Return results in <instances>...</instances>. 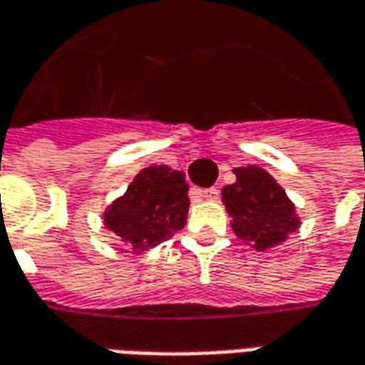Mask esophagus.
Wrapping results in <instances>:
<instances>
[{
  "label": "esophagus",
  "instance_id": "esophagus-1",
  "mask_svg": "<svg viewBox=\"0 0 365 365\" xmlns=\"http://www.w3.org/2000/svg\"><path fill=\"white\" fill-rule=\"evenodd\" d=\"M200 195L203 200H209V201H215L219 197V190L215 187H207V190H200Z\"/></svg>",
  "mask_w": 365,
  "mask_h": 365
}]
</instances>
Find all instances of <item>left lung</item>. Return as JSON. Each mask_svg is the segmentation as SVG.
<instances>
[{
  "instance_id": "8db88e82",
  "label": "left lung",
  "mask_w": 365,
  "mask_h": 365,
  "mask_svg": "<svg viewBox=\"0 0 365 365\" xmlns=\"http://www.w3.org/2000/svg\"><path fill=\"white\" fill-rule=\"evenodd\" d=\"M233 174L237 182L221 190L233 233L255 251L284 243L300 227L287 191L259 165L235 168Z\"/></svg>"
}]
</instances>
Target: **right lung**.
Returning a JSON list of instances; mask_svg holds the SVG:
<instances>
[{
    "label": "right lung",
    "instance_id": "right-lung-1",
    "mask_svg": "<svg viewBox=\"0 0 365 365\" xmlns=\"http://www.w3.org/2000/svg\"><path fill=\"white\" fill-rule=\"evenodd\" d=\"M187 190L183 172L170 165H148L104 209V227L120 237L128 251L144 253L183 229L190 209Z\"/></svg>",
    "mask_w": 365,
    "mask_h": 365
}]
</instances>
